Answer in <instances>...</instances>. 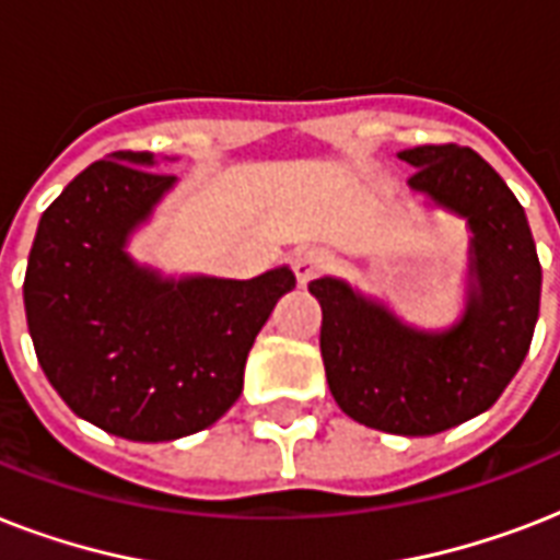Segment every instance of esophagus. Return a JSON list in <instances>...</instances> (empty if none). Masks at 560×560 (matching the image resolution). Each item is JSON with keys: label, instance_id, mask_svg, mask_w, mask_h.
<instances>
[{"label": "esophagus", "instance_id": "obj_1", "mask_svg": "<svg viewBox=\"0 0 560 560\" xmlns=\"http://www.w3.org/2000/svg\"><path fill=\"white\" fill-rule=\"evenodd\" d=\"M328 267V255L323 249H299L293 255V272H296V279L305 284V281L316 279L319 272Z\"/></svg>", "mask_w": 560, "mask_h": 560}]
</instances>
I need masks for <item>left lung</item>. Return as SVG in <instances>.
<instances>
[{
  "label": "left lung",
  "instance_id": "1",
  "mask_svg": "<svg viewBox=\"0 0 560 560\" xmlns=\"http://www.w3.org/2000/svg\"><path fill=\"white\" fill-rule=\"evenodd\" d=\"M409 186L468 218L474 276L468 314L453 331L421 334L337 279L307 290L323 305L325 377L334 400L360 424L433 435L486 412L532 346L540 311V261L526 211L477 151L418 144L400 153Z\"/></svg>",
  "mask_w": 560,
  "mask_h": 560
}]
</instances>
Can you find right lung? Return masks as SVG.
<instances>
[{
	"label": "right lung",
	"instance_id": "add662e5",
	"mask_svg": "<svg viewBox=\"0 0 560 560\" xmlns=\"http://www.w3.org/2000/svg\"><path fill=\"white\" fill-rule=\"evenodd\" d=\"M151 153L92 162L39 218L25 270V319L48 383L113 435L171 442L214 424L244 389L246 354L288 267L255 279L162 281L125 253L174 177Z\"/></svg>",
	"mask_w": 560,
	"mask_h": 560
}]
</instances>
